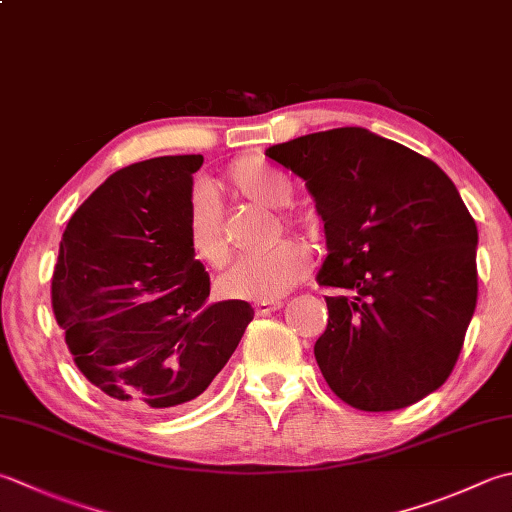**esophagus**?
Here are the masks:
<instances>
[{"label": "esophagus", "instance_id": "obj_1", "mask_svg": "<svg viewBox=\"0 0 512 512\" xmlns=\"http://www.w3.org/2000/svg\"><path fill=\"white\" fill-rule=\"evenodd\" d=\"M284 306L282 299H268V302H255L253 308L257 315H268V313H275V310H279Z\"/></svg>", "mask_w": 512, "mask_h": 512}]
</instances>
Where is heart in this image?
<instances>
[{
  "instance_id": "1",
  "label": "heart",
  "mask_w": 512,
  "mask_h": 512,
  "mask_svg": "<svg viewBox=\"0 0 512 512\" xmlns=\"http://www.w3.org/2000/svg\"><path fill=\"white\" fill-rule=\"evenodd\" d=\"M228 188L239 199L250 204L279 208L277 224L270 230V239H277L284 230H293L302 237H313L315 226L308 217L290 213L286 206L293 202V182L282 170L266 164L264 159L246 157L239 159L226 173ZM186 242L195 259L210 266L224 268L230 259V244L224 230L222 210L206 193H193L186 206ZM308 250L293 242L279 239L264 253L248 255L219 279V293L233 299H250V302H268L286 295L308 273Z\"/></svg>"
}]
</instances>
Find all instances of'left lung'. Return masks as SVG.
Here are the masks:
<instances>
[{"instance_id": "1", "label": "left lung", "mask_w": 512, "mask_h": 512, "mask_svg": "<svg viewBox=\"0 0 512 512\" xmlns=\"http://www.w3.org/2000/svg\"><path fill=\"white\" fill-rule=\"evenodd\" d=\"M306 179L324 219L317 282L328 326L315 359L357 410L388 413L442 386L477 304V226L455 184L428 157L366 128H333L270 146Z\"/></svg>"}]
</instances>
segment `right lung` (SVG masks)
<instances>
[{
    "label": "right lung",
    "mask_w": 512,
    "mask_h": 512,
    "mask_svg": "<svg viewBox=\"0 0 512 512\" xmlns=\"http://www.w3.org/2000/svg\"><path fill=\"white\" fill-rule=\"evenodd\" d=\"M202 155L119 168L68 219L50 304L75 366L115 404L173 413L226 366L253 319L242 299L208 304L186 242Z\"/></svg>",
    "instance_id": "add662e5"
}]
</instances>
